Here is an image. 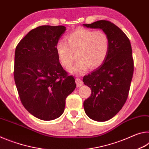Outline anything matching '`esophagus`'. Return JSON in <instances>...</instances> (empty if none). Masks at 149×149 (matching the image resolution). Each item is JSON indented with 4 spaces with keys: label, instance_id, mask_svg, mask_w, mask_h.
Masks as SVG:
<instances>
[{
    "label": "esophagus",
    "instance_id": "1",
    "mask_svg": "<svg viewBox=\"0 0 149 149\" xmlns=\"http://www.w3.org/2000/svg\"><path fill=\"white\" fill-rule=\"evenodd\" d=\"M75 83H76V85L78 87H81L83 84H84V82H83L82 80L79 79V78H76V79H75Z\"/></svg>",
    "mask_w": 149,
    "mask_h": 149
}]
</instances>
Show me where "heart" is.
<instances>
[{"mask_svg":"<svg viewBox=\"0 0 149 149\" xmlns=\"http://www.w3.org/2000/svg\"><path fill=\"white\" fill-rule=\"evenodd\" d=\"M65 42L60 41L56 45V51L60 64L70 69L72 74L81 75L89 68L94 70L100 66L107 58L110 47L107 34L101 30L79 28L65 37Z\"/></svg>","mask_w":149,"mask_h":149,"instance_id":"obj_1","label":"heart"}]
</instances>
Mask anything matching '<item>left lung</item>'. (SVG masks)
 <instances>
[{
  "mask_svg": "<svg viewBox=\"0 0 149 149\" xmlns=\"http://www.w3.org/2000/svg\"><path fill=\"white\" fill-rule=\"evenodd\" d=\"M107 34L110 47L104 63L83 79L91 95L84 102L86 114L97 122L111 119L122 109L129 95L134 64L130 39L122 29L107 20L84 24Z\"/></svg>",
  "mask_w": 149,
  "mask_h": 149,
  "instance_id": "obj_1",
  "label": "left lung"
}]
</instances>
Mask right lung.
Wrapping results in <instances>:
<instances>
[{"label":"right lung","mask_w":149,"mask_h":149,"mask_svg":"<svg viewBox=\"0 0 149 149\" xmlns=\"http://www.w3.org/2000/svg\"><path fill=\"white\" fill-rule=\"evenodd\" d=\"M63 26H41L31 30L15 50L14 77L20 100L35 117L49 121L60 117L65 99L76 87L62 67L56 45Z\"/></svg>","instance_id":"obj_1"}]
</instances>
